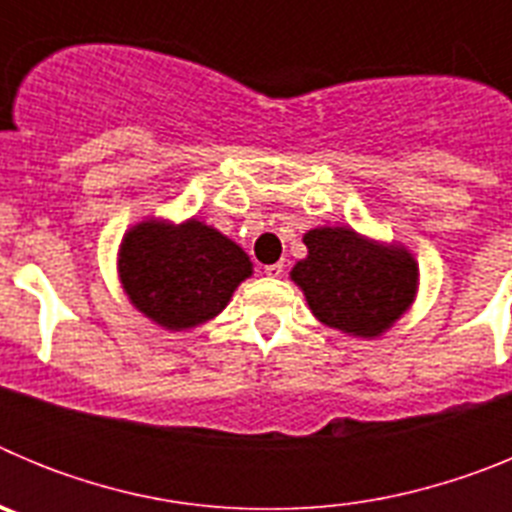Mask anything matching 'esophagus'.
Returning <instances> with one entry per match:
<instances>
[{
  "instance_id": "34e87169",
  "label": "esophagus",
  "mask_w": 512,
  "mask_h": 512,
  "mask_svg": "<svg viewBox=\"0 0 512 512\" xmlns=\"http://www.w3.org/2000/svg\"><path fill=\"white\" fill-rule=\"evenodd\" d=\"M264 271H266V277H279V274L284 271V264H282V261H277V264L264 266Z\"/></svg>"
}]
</instances>
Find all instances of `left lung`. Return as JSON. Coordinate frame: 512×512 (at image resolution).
Returning <instances> with one entry per match:
<instances>
[{"label":"left lung","instance_id":"left-lung-1","mask_svg":"<svg viewBox=\"0 0 512 512\" xmlns=\"http://www.w3.org/2000/svg\"><path fill=\"white\" fill-rule=\"evenodd\" d=\"M302 241L307 259L297 261L292 279L320 323L374 338L413 302L418 266L405 248L366 241L351 228H315Z\"/></svg>","mask_w":512,"mask_h":512}]
</instances>
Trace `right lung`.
I'll return each instance as SVG.
<instances>
[{"label": "right lung", "mask_w": 512, "mask_h": 512, "mask_svg": "<svg viewBox=\"0 0 512 512\" xmlns=\"http://www.w3.org/2000/svg\"><path fill=\"white\" fill-rule=\"evenodd\" d=\"M117 266L130 302L169 330L215 318L251 277L246 251L200 220L135 225L122 238Z\"/></svg>", "instance_id": "obj_1"}]
</instances>
